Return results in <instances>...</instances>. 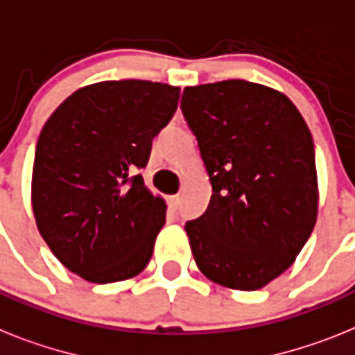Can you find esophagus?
Wrapping results in <instances>:
<instances>
[{"label": "esophagus", "instance_id": "esophagus-1", "mask_svg": "<svg viewBox=\"0 0 355 355\" xmlns=\"http://www.w3.org/2000/svg\"><path fill=\"white\" fill-rule=\"evenodd\" d=\"M168 204H169V207H171L173 211H177V209H178V204H180V196H178V195L169 196V198H168Z\"/></svg>", "mask_w": 355, "mask_h": 355}]
</instances>
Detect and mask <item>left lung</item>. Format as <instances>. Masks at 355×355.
Here are the masks:
<instances>
[{
    "instance_id": "8db88e82",
    "label": "left lung",
    "mask_w": 355,
    "mask_h": 355,
    "mask_svg": "<svg viewBox=\"0 0 355 355\" xmlns=\"http://www.w3.org/2000/svg\"><path fill=\"white\" fill-rule=\"evenodd\" d=\"M180 108L213 187L205 213L186 222L196 265L223 287H265L314 229L311 132L284 94L242 79L186 88Z\"/></svg>"
}]
</instances>
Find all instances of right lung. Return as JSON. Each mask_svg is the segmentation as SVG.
Masks as SVG:
<instances>
[{
    "label": "right lung",
    "mask_w": 355,
    "mask_h": 355,
    "mask_svg": "<svg viewBox=\"0 0 355 355\" xmlns=\"http://www.w3.org/2000/svg\"><path fill=\"white\" fill-rule=\"evenodd\" d=\"M178 97L180 88L162 83H97L71 94L41 130L35 223L55 258L86 282H122L150 263L166 204L137 171Z\"/></svg>",
    "instance_id": "obj_1"
}]
</instances>
